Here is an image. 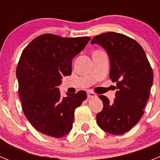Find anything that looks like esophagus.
I'll use <instances>...</instances> for the list:
<instances>
[{
	"label": "esophagus",
	"instance_id": "34e87169",
	"mask_svg": "<svg viewBox=\"0 0 160 160\" xmlns=\"http://www.w3.org/2000/svg\"><path fill=\"white\" fill-rule=\"evenodd\" d=\"M87 97H88V98H94L97 97V95H96L95 93L92 92V91H88L87 92Z\"/></svg>",
	"mask_w": 160,
	"mask_h": 160
}]
</instances>
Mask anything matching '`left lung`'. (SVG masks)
Segmentation results:
<instances>
[{
  "label": "left lung",
  "instance_id": "1",
  "mask_svg": "<svg viewBox=\"0 0 160 160\" xmlns=\"http://www.w3.org/2000/svg\"><path fill=\"white\" fill-rule=\"evenodd\" d=\"M98 44L110 58V78L116 82V96L110 103L99 95L103 109L97 114L99 128L112 135L129 131L140 120L150 96L153 71L142 46L126 35L108 32L95 36L91 44Z\"/></svg>",
  "mask_w": 160,
  "mask_h": 160
}]
</instances>
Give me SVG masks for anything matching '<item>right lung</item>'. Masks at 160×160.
I'll return each instance as SVG.
<instances>
[{
  "mask_svg": "<svg viewBox=\"0 0 160 160\" xmlns=\"http://www.w3.org/2000/svg\"><path fill=\"white\" fill-rule=\"evenodd\" d=\"M90 37L62 38L45 33L22 51L17 67L18 93L25 117L37 131L61 138L72 129L74 111L87 98L85 90L61 97L63 76L72 73V59Z\"/></svg>",
  "mask_w": 160,
  "mask_h": 160,
  "instance_id": "1",
  "label": "right lung"
}]
</instances>
